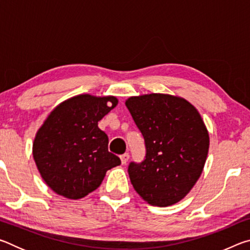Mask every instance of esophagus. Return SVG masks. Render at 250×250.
I'll use <instances>...</instances> for the list:
<instances>
[{
    "label": "esophagus",
    "mask_w": 250,
    "mask_h": 250,
    "mask_svg": "<svg viewBox=\"0 0 250 250\" xmlns=\"http://www.w3.org/2000/svg\"><path fill=\"white\" fill-rule=\"evenodd\" d=\"M129 158H130V155H129V153H124L122 155H120V159H121V162H122V164H125L126 162H128V160H129Z\"/></svg>",
    "instance_id": "34e87169"
}]
</instances>
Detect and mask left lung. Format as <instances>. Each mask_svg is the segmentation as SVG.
Instances as JSON below:
<instances>
[{
	"instance_id": "obj_1",
	"label": "left lung",
	"mask_w": 250,
	"mask_h": 250,
	"mask_svg": "<svg viewBox=\"0 0 250 250\" xmlns=\"http://www.w3.org/2000/svg\"><path fill=\"white\" fill-rule=\"evenodd\" d=\"M126 108L145 139L146 156L131 161L128 173L139 195L164 207L181 201L204 167L209 138L200 113L177 97H131Z\"/></svg>"
}]
</instances>
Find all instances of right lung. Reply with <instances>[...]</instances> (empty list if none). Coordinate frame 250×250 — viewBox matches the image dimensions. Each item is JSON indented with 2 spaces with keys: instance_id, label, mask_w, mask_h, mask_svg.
<instances>
[{
  "instance_id": "1",
  "label": "right lung",
  "mask_w": 250,
  "mask_h": 250,
  "mask_svg": "<svg viewBox=\"0 0 250 250\" xmlns=\"http://www.w3.org/2000/svg\"><path fill=\"white\" fill-rule=\"evenodd\" d=\"M117 104L115 97H73L57 105L37 131L34 160L55 193L71 200L86 196L105 172L121 163L108 151V135L98 128Z\"/></svg>"
}]
</instances>
